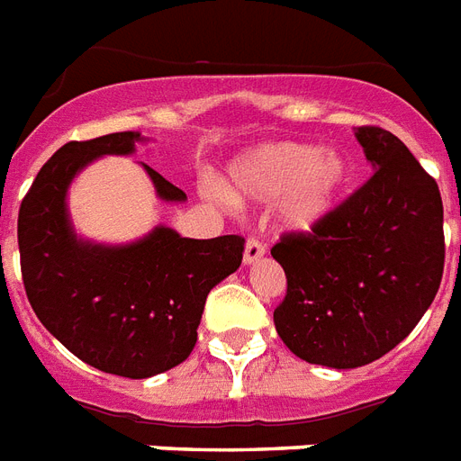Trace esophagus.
Segmentation results:
<instances>
[{"label":"esophagus","instance_id":"obj_1","mask_svg":"<svg viewBox=\"0 0 461 461\" xmlns=\"http://www.w3.org/2000/svg\"><path fill=\"white\" fill-rule=\"evenodd\" d=\"M265 256V246L258 239H249L246 241V249H243V263L250 265V263H258L260 258Z\"/></svg>","mask_w":461,"mask_h":461}]
</instances>
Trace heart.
<instances>
[{"mask_svg": "<svg viewBox=\"0 0 461 461\" xmlns=\"http://www.w3.org/2000/svg\"><path fill=\"white\" fill-rule=\"evenodd\" d=\"M350 182L343 153L312 144H265L234 160L224 194L234 203H279L289 231H312L336 211Z\"/></svg>", "mask_w": 461, "mask_h": 461, "instance_id": "obj_1", "label": "heart"}]
</instances>
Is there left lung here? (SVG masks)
Returning a JSON list of instances; mask_svg holds the SVG:
<instances>
[{"label": "left lung", "mask_w": 461, "mask_h": 461, "mask_svg": "<svg viewBox=\"0 0 461 461\" xmlns=\"http://www.w3.org/2000/svg\"><path fill=\"white\" fill-rule=\"evenodd\" d=\"M355 137L374 175L312 231L272 246L286 272L276 334L310 365L355 369L407 339L443 279V201L436 179L381 127Z\"/></svg>", "instance_id": "left-lung-1"}]
</instances>
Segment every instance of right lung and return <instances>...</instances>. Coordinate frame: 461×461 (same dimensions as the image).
<instances>
[{
    "label": "right lung",
    "mask_w": 461,
    "mask_h": 461,
    "mask_svg": "<svg viewBox=\"0 0 461 461\" xmlns=\"http://www.w3.org/2000/svg\"><path fill=\"white\" fill-rule=\"evenodd\" d=\"M140 132L68 141L37 172L18 211V250L28 301L75 357L106 374L149 379L185 362L196 346L205 298L237 272L243 239H185L156 227L125 246L85 241L68 218L73 177L101 156H130ZM163 201L186 194L144 166Z\"/></svg>",
    "instance_id": "add662e5"
}]
</instances>
